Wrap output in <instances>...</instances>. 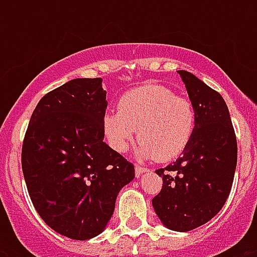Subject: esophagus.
Returning <instances> with one entry per match:
<instances>
[{"instance_id": "1", "label": "esophagus", "mask_w": 257, "mask_h": 257, "mask_svg": "<svg viewBox=\"0 0 257 257\" xmlns=\"http://www.w3.org/2000/svg\"><path fill=\"white\" fill-rule=\"evenodd\" d=\"M145 172H148V168H144V167H136V168H135V175H136L137 179H139L143 173H145Z\"/></svg>"}]
</instances>
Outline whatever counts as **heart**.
Returning a JSON list of instances; mask_svg holds the SVG:
<instances>
[{
    "instance_id": "1",
    "label": "heart",
    "mask_w": 257,
    "mask_h": 257,
    "mask_svg": "<svg viewBox=\"0 0 257 257\" xmlns=\"http://www.w3.org/2000/svg\"><path fill=\"white\" fill-rule=\"evenodd\" d=\"M118 106L120 110H108L102 118L105 139L118 153L128 151L139 129L137 159L173 160L185 151L195 133L193 104L167 86L151 84L129 90Z\"/></svg>"
}]
</instances>
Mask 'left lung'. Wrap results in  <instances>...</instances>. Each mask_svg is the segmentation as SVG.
Instances as JSON below:
<instances>
[{
	"label": "left lung",
	"instance_id": "left-lung-1",
	"mask_svg": "<svg viewBox=\"0 0 257 257\" xmlns=\"http://www.w3.org/2000/svg\"><path fill=\"white\" fill-rule=\"evenodd\" d=\"M196 110V129L183 156L165 168L163 188L152 200L163 225L192 231L215 217L231 192L237 144L229 110L220 93L195 74L177 70Z\"/></svg>",
	"mask_w": 257,
	"mask_h": 257
}]
</instances>
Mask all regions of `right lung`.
<instances>
[{
  "label": "right lung",
  "mask_w": 257,
  "mask_h": 257,
  "mask_svg": "<svg viewBox=\"0 0 257 257\" xmlns=\"http://www.w3.org/2000/svg\"><path fill=\"white\" fill-rule=\"evenodd\" d=\"M102 78H74L42 97L22 144L30 200L53 231L88 240L104 231L135 167L104 143Z\"/></svg>",
  "instance_id": "obj_1"
}]
</instances>
